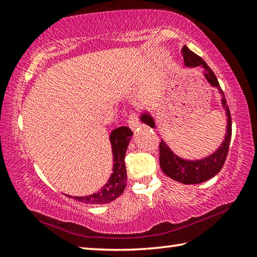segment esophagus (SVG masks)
Returning a JSON list of instances; mask_svg holds the SVG:
<instances>
[{"instance_id": "34e87169", "label": "esophagus", "mask_w": 257, "mask_h": 257, "mask_svg": "<svg viewBox=\"0 0 257 257\" xmlns=\"http://www.w3.org/2000/svg\"><path fill=\"white\" fill-rule=\"evenodd\" d=\"M128 125L132 129H135L138 124H140V119H138V113L132 112L128 116Z\"/></svg>"}]
</instances>
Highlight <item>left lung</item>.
<instances>
[{
  "instance_id": "8db88e82",
  "label": "left lung",
  "mask_w": 257,
  "mask_h": 257,
  "mask_svg": "<svg viewBox=\"0 0 257 257\" xmlns=\"http://www.w3.org/2000/svg\"><path fill=\"white\" fill-rule=\"evenodd\" d=\"M182 54L186 66H201L203 74H205L206 79L208 80V82L213 85V87H217L219 89V91L222 92L216 75L214 74V72L211 71V68L206 64V62L201 58V57L195 55L193 51H191L190 49L185 46L182 49ZM222 103L223 106L226 109L227 115L226 135L225 138H224L223 144L219 146V149L216 152L211 154V156L202 159V160L197 161L183 160V159L175 156L173 151L167 146L164 141L160 142V145H159L160 158H159V160H160V167L162 172H164L167 176L173 178L174 181L181 182L183 184H198V183H202L209 180L211 177H214L215 175L222 169L224 162H225L227 152H229L232 134L231 114L230 109L226 105V99L224 98V97L222 98ZM141 120L145 122L146 124H149L150 127H156L153 119L150 115H148V114H143V115L141 116Z\"/></svg>"
}]
</instances>
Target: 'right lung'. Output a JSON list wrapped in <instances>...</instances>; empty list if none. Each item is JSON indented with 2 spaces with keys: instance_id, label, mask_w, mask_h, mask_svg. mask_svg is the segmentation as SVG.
<instances>
[{
  "instance_id": "right-lung-1",
  "label": "right lung",
  "mask_w": 257,
  "mask_h": 257,
  "mask_svg": "<svg viewBox=\"0 0 257 257\" xmlns=\"http://www.w3.org/2000/svg\"><path fill=\"white\" fill-rule=\"evenodd\" d=\"M132 136L133 132L128 127H119L111 133L109 140H111L114 157L113 173L108 182L98 192L91 195H85V197H71V195H67V197L75 199L82 203H87V205L107 203L120 197L127 185V169L124 165V156Z\"/></svg>"
}]
</instances>
